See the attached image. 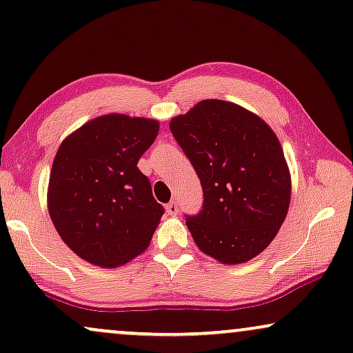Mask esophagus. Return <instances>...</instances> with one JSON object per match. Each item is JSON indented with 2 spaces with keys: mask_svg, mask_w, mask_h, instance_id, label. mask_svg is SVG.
<instances>
[{
  "mask_svg": "<svg viewBox=\"0 0 353 353\" xmlns=\"http://www.w3.org/2000/svg\"><path fill=\"white\" fill-rule=\"evenodd\" d=\"M165 210H168L169 215H176L177 212H179V207H177V202L176 201H171L165 205Z\"/></svg>",
  "mask_w": 353,
  "mask_h": 353,
  "instance_id": "obj_1",
  "label": "esophagus"
}]
</instances>
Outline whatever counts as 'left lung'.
I'll return each instance as SVG.
<instances>
[{
  "label": "left lung",
  "instance_id": "obj_1",
  "mask_svg": "<svg viewBox=\"0 0 353 353\" xmlns=\"http://www.w3.org/2000/svg\"><path fill=\"white\" fill-rule=\"evenodd\" d=\"M169 128L194 165L203 203L185 225L203 253L239 265L278 233L291 199L283 148L261 118L223 100H203Z\"/></svg>",
  "mask_w": 353,
  "mask_h": 353
}]
</instances>
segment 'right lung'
<instances>
[{
  "label": "right lung",
  "mask_w": 353,
  "mask_h": 353,
  "mask_svg": "<svg viewBox=\"0 0 353 353\" xmlns=\"http://www.w3.org/2000/svg\"><path fill=\"white\" fill-rule=\"evenodd\" d=\"M159 123L105 114L72 133L55 154L49 214L67 246L101 268L125 265L150 245L164 207L138 161Z\"/></svg>",
  "instance_id": "add662e5"
}]
</instances>
